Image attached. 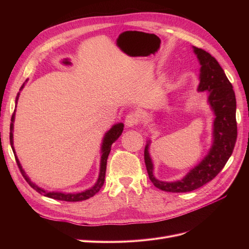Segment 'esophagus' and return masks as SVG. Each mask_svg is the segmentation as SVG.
<instances>
[{"mask_svg": "<svg viewBox=\"0 0 249 249\" xmlns=\"http://www.w3.org/2000/svg\"><path fill=\"white\" fill-rule=\"evenodd\" d=\"M139 123H140V117H139V115L137 114V113L131 112V113H129V114L125 116L124 124H125L126 126L133 127L135 125H137Z\"/></svg>", "mask_w": 249, "mask_h": 249, "instance_id": "34e87169", "label": "esophagus"}]
</instances>
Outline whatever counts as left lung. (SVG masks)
<instances>
[{"label": "left lung", "mask_w": 249, "mask_h": 249, "mask_svg": "<svg viewBox=\"0 0 249 249\" xmlns=\"http://www.w3.org/2000/svg\"><path fill=\"white\" fill-rule=\"evenodd\" d=\"M200 67L199 91L209 92V103L213 108L214 142L208 156L180 180L173 183L161 182L153 175V163L148 154V144L144 149V162L149 179L159 189L166 192H190L212 180L227 164L237 140L236 96L231 83L225 76L217 60L202 49L194 47Z\"/></svg>", "instance_id": "1"}]
</instances>
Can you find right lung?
<instances>
[{
	"label": "right lung",
	"mask_w": 249,
	"mask_h": 249,
	"mask_svg": "<svg viewBox=\"0 0 249 249\" xmlns=\"http://www.w3.org/2000/svg\"><path fill=\"white\" fill-rule=\"evenodd\" d=\"M65 64H70V62L67 61V60H65V61H63ZM25 84H22V86L20 87V90L24 88ZM18 96H19V92L18 93V96H17V102L18 100ZM13 120H14V113L13 115L11 117V124H10V144L12 145V149H13V135H12V131H13ZM124 131V124H115L112 126V129L106 134V136H105L104 138V141H103V145H102V159H101V171H100V177H99V179H97L96 184L91 188V189L89 190H86L84 192H81V193H76V194H65V193H60V192H46L43 191L42 189H40L39 187H37L35 184H33L31 180L29 179V178L26 176L25 171L22 170L20 164L18 162V159L17 158V156L14 155V157H16V160H17V163H18V166L20 170V173L22 175V177H24V178L27 180V183L31 186L33 189H35L37 192H39L41 194H43L44 196H48L50 198H54V199H57V200H62V201H81V200H86L90 197H92L93 195H95L97 192L100 191L101 188L103 187L104 185V182H105V176H106V167H107V159H108V156L110 154V150H111V146L113 143H114L118 138L120 135H122ZM14 152V149H13ZM14 154H16V152H14Z\"/></svg>",
	"instance_id": "1"
}]
</instances>
